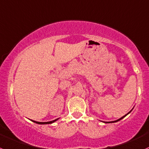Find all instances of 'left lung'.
Listing matches in <instances>:
<instances>
[{
	"instance_id": "left-lung-1",
	"label": "left lung",
	"mask_w": 149,
	"mask_h": 149,
	"mask_svg": "<svg viewBox=\"0 0 149 149\" xmlns=\"http://www.w3.org/2000/svg\"><path fill=\"white\" fill-rule=\"evenodd\" d=\"M132 110H130V111H129V112H128V113H127V114H125V116H123V117H121V118L118 119V120H115V121H111V122H104V123H117V122L120 121V120H122V119H123V118H124V117H126V116H127V114H130V112H131V111H132Z\"/></svg>"
}]
</instances>
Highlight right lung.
Masks as SVG:
<instances>
[{
    "instance_id": "right-lung-1",
    "label": "right lung",
    "mask_w": 149,
    "mask_h": 149,
    "mask_svg": "<svg viewBox=\"0 0 149 149\" xmlns=\"http://www.w3.org/2000/svg\"><path fill=\"white\" fill-rule=\"evenodd\" d=\"M58 119H59V118L56 119V120H53V121H50V122H44V123H42V122H37V121H34V120H31V121H32V122H33V123H37V124H39V125H47V124H52V123H55L56 121H57V120H58Z\"/></svg>"
}]
</instances>
